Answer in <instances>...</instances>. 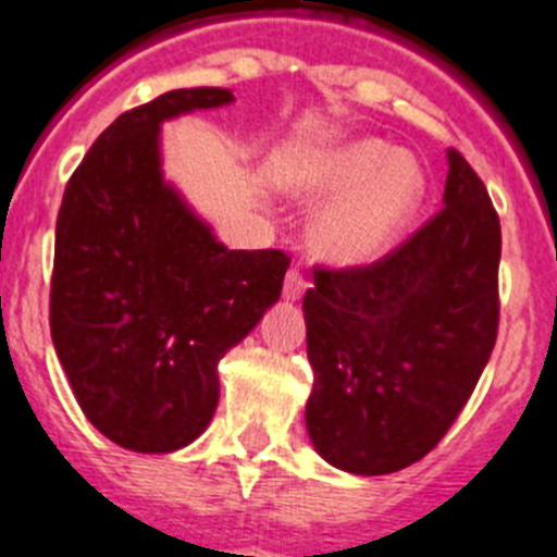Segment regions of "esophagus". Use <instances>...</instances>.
Instances as JSON below:
<instances>
[{
	"mask_svg": "<svg viewBox=\"0 0 557 557\" xmlns=\"http://www.w3.org/2000/svg\"><path fill=\"white\" fill-rule=\"evenodd\" d=\"M306 292H308L306 274L299 272L297 265H294V269H288V274H285L283 297H285V299H302V294H306Z\"/></svg>",
	"mask_w": 557,
	"mask_h": 557,
	"instance_id": "34e87169",
	"label": "esophagus"
}]
</instances>
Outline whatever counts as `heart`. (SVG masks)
Listing matches in <instances>:
<instances>
[{"mask_svg": "<svg viewBox=\"0 0 557 557\" xmlns=\"http://www.w3.org/2000/svg\"><path fill=\"white\" fill-rule=\"evenodd\" d=\"M308 187L342 196L313 226L319 251L338 263H364L389 246L423 198V173L412 157L384 139H352L313 164Z\"/></svg>", "mask_w": 557, "mask_h": 557, "instance_id": "1", "label": "heart"}]
</instances>
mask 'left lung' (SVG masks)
Masks as SVG:
<instances>
[{
    "label": "left lung",
    "instance_id": "1",
    "mask_svg": "<svg viewBox=\"0 0 557 557\" xmlns=\"http://www.w3.org/2000/svg\"><path fill=\"white\" fill-rule=\"evenodd\" d=\"M443 205L375 263L313 269L302 299L313 367L306 423L342 471L379 476L423 459L496 345L499 215L454 148Z\"/></svg>",
    "mask_w": 557,
    "mask_h": 557
}]
</instances>
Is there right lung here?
<instances>
[{
	"mask_svg": "<svg viewBox=\"0 0 557 557\" xmlns=\"http://www.w3.org/2000/svg\"><path fill=\"white\" fill-rule=\"evenodd\" d=\"M232 100L173 89L120 114L58 210L52 345L89 423L128 451H176L205 432L221 356L277 302L292 263L226 249L162 178L159 125Z\"/></svg>",
	"mask_w": 557,
	"mask_h": 557,
	"instance_id": "1",
	"label": "right lung"
}]
</instances>
